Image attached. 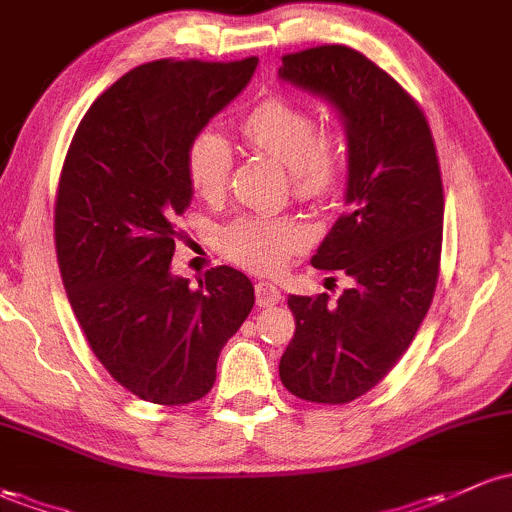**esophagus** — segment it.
Returning <instances> with one entry per match:
<instances>
[{
	"instance_id": "1",
	"label": "esophagus",
	"mask_w": 512,
	"mask_h": 512,
	"mask_svg": "<svg viewBox=\"0 0 512 512\" xmlns=\"http://www.w3.org/2000/svg\"><path fill=\"white\" fill-rule=\"evenodd\" d=\"M280 300V288L276 283H268V280H261L256 283V302L261 307H271Z\"/></svg>"
}]
</instances>
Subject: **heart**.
Returning a JSON list of instances; mask_svg holds the SVG:
<instances>
[{
	"label": "heart",
	"instance_id": "b5f03b06",
	"mask_svg": "<svg viewBox=\"0 0 512 512\" xmlns=\"http://www.w3.org/2000/svg\"><path fill=\"white\" fill-rule=\"evenodd\" d=\"M241 139L251 151L273 158L288 173L295 200L317 202L339 183L342 156L337 136L317 131L315 117L300 104L268 97L244 112ZM234 153L212 126L195 131L185 148V173L202 200H219L227 192ZM219 251L256 273H273L310 244V234L293 217L241 214L219 229Z\"/></svg>",
	"mask_w": 512,
	"mask_h": 512
}]
</instances>
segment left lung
I'll return each instance as SVG.
<instances>
[{
  "mask_svg": "<svg viewBox=\"0 0 512 512\" xmlns=\"http://www.w3.org/2000/svg\"><path fill=\"white\" fill-rule=\"evenodd\" d=\"M278 78L344 119L346 212L312 266L351 278L337 302L290 295L295 334L280 381L307 403L344 405L388 376L432 305L444 224L437 148L420 104L354 48L288 53Z\"/></svg>",
  "mask_w": 512,
  "mask_h": 512,
  "instance_id": "left-lung-1",
  "label": "left lung"
}]
</instances>
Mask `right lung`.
I'll use <instances>...</instances> for the list:
<instances>
[{"mask_svg":"<svg viewBox=\"0 0 512 512\" xmlns=\"http://www.w3.org/2000/svg\"><path fill=\"white\" fill-rule=\"evenodd\" d=\"M258 58L153 60L87 109L56 197V254L70 307L109 376L156 405H188L217 378L254 285L217 266L190 288L170 273L190 207L185 148L249 85Z\"/></svg>","mask_w":512,"mask_h":512,"instance_id":"obj_1","label":"right lung"}]
</instances>
